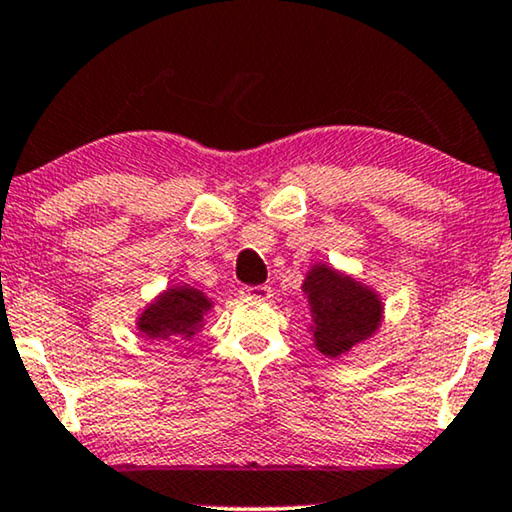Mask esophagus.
Masks as SVG:
<instances>
[{"instance_id": "obj_1", "label": "esophagus", "mask_w": 512, "mask_h": 512, "mask_svg": "<svg viewBox=\"0 0 512 512\" xmlns=\"http://www.w3.org/2000/svg\"><path fill=\"white\" fill-rule=\"evenodd\" d=\"M243 297H252V299H269L271 297V288L269 285H245L241 290Z\"/></svg>"}]
</instances>
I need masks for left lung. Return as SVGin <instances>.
Wrapping results in <instances>:
<instances>
[{
	"mask_svg": "<svg viewBox=\"0 0 512 512\" xmlns=\"http://www.w3.org/2000/svg\"><path fill=\"white\" fill-rule=\"evenodd\" d=\"M302 288L313 313V342L323 356H342L379 327V297L353 278L320 264L309 271Z\"/></svg>",
	"mask_w": 512,
	"mask_h": 512,
	"instance_id": "left-lung-1",
	"label": "left lung"
}]
</instances>
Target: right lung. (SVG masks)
Masks as SVG:
<instances>
[{"mask_svg": "<svg viewBox=\"0 0 512 512\" xmlns=\"http://www.w3.org/2000/svg\"><path fill=\"white\" fill-rule=\"evenodd\" d=\"M210 309V302L203 292L187 288H173L156 299L138 320V327L152 339L170 342L175 337H192L199 330L203 313Z\"/></svg>", "mask_w": 512, "mask_h": 512, "instance_id": "add662e5", "label": "right lung"}]
</instances>
